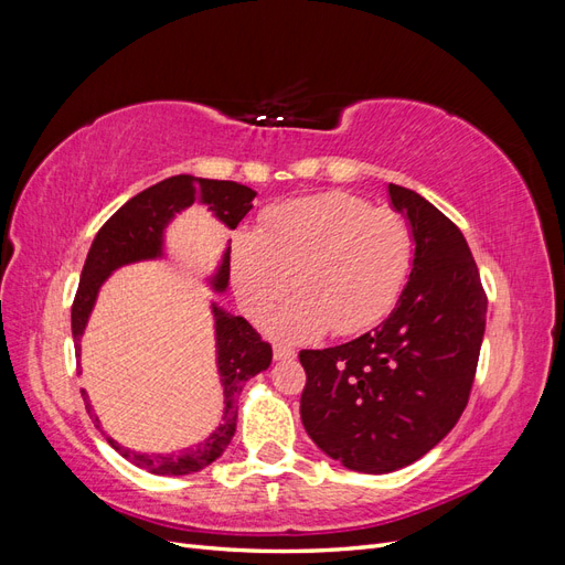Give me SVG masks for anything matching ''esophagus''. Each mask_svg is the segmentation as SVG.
Masks as SVG:
<instances>
[{
    "mask_svg": "<svg viewBox=\"0 0 565 565\" xmlns=\"http://www.w3.org/2000/svg\"><path fill=\"white\" fill-rule=\"evenodd\" d=\"M297 353H295V349H289V347H282V344H276L273 347V358H276V361H292Z\"/></svg>",
    "mask_w": 565,
    "mask_h": 565,
    "instance_id": "esophagus-1",
    "label": "esophagus"
}]
</instances>
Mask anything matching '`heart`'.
Wrapping results in <instances>:
<instances>
[{
  "label": "heart",
  "instance_id": "1",
  "mask_svg": "<svg viewBox=\"0 0 565 565\" xmlns=\"http://www.w3.org/2000/svg\"><path fill=\"white\" fill-rule=\"evenodd\" d=\"M415 241L391 207L361 195L328 191L276 204L256 233H237L231 247L235 297L262 316L292 285L299 295L266 318L273 337L303 341L330 328L355 334L396 306L413 268Z\"/></svg>",
  "mask_w": 565,
  "mask_h": 565
}]
</instances>
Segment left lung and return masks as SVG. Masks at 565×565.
<instances>
[{
	"mask_svg": "<svg viewBox=\"0 0 565 565\" xmlns=\"http://www.w3.org/2000/svg\"><path fill=\"white\" fill-rule=\"evenodd\" d=\"M388 195L415 241L396 309L349 344L299 353L306 434L363 473L413 465L450 434L469 403L488 311L461 231L409 188L388 183Z\"/></svg>",
	"mask_w": 565,
	"mask_h": 565,
	"instance_id": "1",
	"label": "left lung"
}]
</instances>
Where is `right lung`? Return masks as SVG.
Returning <instances> with one entry per match:
<instances>
[{
	"instance_id": "right-lung-1",
	"label": "right lung",
	"mask_w": 565,
	"mask_h": 565,
	"mask_svg": "<svg viewBox=\"0 0 565 565\" xmlns=\"http://www.w3.org/2000/svg\"><path fill=\"white\" fill-rule=\"evenodd\" d=\"M254 191L235 181H214L198 179L191 174L169 177L156 185L146 188L143 193L134 195L127 204H122L94 237L92 249L84 262L79 287L73 301V339L75 353L79 355V337L87 328L89 313L96 303V295L100 285L106 282L110 273L119 266L134 262L158 259L162 256L164 228L177 212L191 207L193 202L210 204V210L218 221H224L228 228H235L245 214L252 210ZM231 276V247L224 252V259L212 278V287L216 292H224ZM214 328H216V367L221 374V386H224V417L221 424L193 448H185L169 455H143L134 452L117 440L108 438L110 446L129 459L131 465L141 467L158 476H185L210 467L216 457H221L228 448L237 424V398L247 380L254 374L264 372L273 361V349L268 341L262 339L252 324L241 318L231 316L224 309L212 303ZM87 413L92 415V405L87 393H82ZM98 422V419H96Z\"/></svg>"
}]
</instances>
